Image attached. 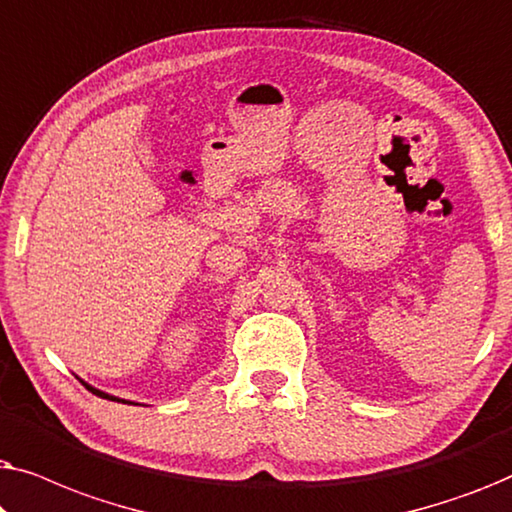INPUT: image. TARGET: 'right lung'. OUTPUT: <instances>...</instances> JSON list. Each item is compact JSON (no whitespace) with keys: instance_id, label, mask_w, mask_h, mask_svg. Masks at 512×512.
I'll return each mask as SVG.
<instances>
[{"instance_id":"obj_1","label":"right lung","mask_w":512,"mask_h":512,"mask_svg":"<svg viewBox=\"0 0 512 512\" xmlns=\"http://www.w3.org/2000/svg\"><path fill=\"white\" fill-rule=\"evenodd\" d=\"M83 382V380H81ZM83 387H86L88 391H93L95 396H100V398H109V401H116V403H130V401H123V398H116V396H109V394H104V391H100V389H95V387H90V384H86L83 382Z\"/></svg>"}]
</instances>
